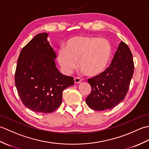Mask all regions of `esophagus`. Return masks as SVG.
Wrapping results in <instances>:
<instances>
[{"label":"esophagus","instance_id":"1","mask_svg":"<svg viewBox=\"0 0 149 149\" xmlns=\"http://www.w3.org/2000/svg\"><path fill=\"white\" fill-rule=\"evenodd\" d=\"M81 81H82L81 79L79 78V77H74V82H75V83L79 84V83H80Z\"/></svg>","mask_w":149,"mask_h":149}]
</instances>
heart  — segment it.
<instances>
[{
  "mask_svg": "<svg viewBox=\"0 0 149 149\" xmlns=\"http://www.w3.org/2000/svg\"><path fill=\"white\" fill-rule=\"evenodd\" d=\"M111 47L104 39L89 36H77L66 41L58 50L57 59L66 74H71L78 65L89 76H97L108 65Z\"/></svg>",
  "mask_w": 149,
  "mask_h": 149,
  "instance_id": "heart-1",
  "label": "heart"
}]
</instances>
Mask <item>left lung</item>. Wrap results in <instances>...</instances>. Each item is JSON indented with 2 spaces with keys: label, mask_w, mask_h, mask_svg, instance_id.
<instances>
[{
  "label": "left lung",
  "mask_w": 149,
  "mask_h": 149,
  "mask_svg": "<svg viewBox=\"0 0 149 149\" xmlns=\"http://www.w3.org/2000/svg\"><path fill=\"white\" fill-rule=\"evenodd\" d=\"M134 68L131 50L122 42L110 66L88 80L91 92L86 99L87 105L96 111L111 109L118 105L127 93Z\"/></svg>",
  "instance_id": "obj_1"
}]
</instances>
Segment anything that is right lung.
I'll use <instances>...</instances> for the list:
<instances>
[{"mask_svg":"<svg viewBox=\"0 0 149 149\" xmlns=\"http://www.w3.org/2000/svg\"><path fill=\"white\" fill-rule=\"evenodd\" d=\"M48 34H38L22 49L15 74L22 102L33 111L52 113L62 102V93L74 84V78L60 73L56 54L47 40Z\"/></svg>","mask_w":149,"mask_h":149,"instance_id":"obj_1","label":"right lung"}]
</instances>
